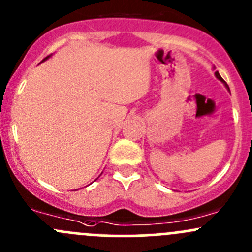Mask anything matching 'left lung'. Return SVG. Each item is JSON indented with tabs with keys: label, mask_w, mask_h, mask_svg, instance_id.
<instances>
[{
	"label": "left lung",
	"mask_w": 252,
	"mask_h": 252,
	"mask_svg": "<svg viewBox=\"0 0 252 252\" xmlns=\"http://www.w3.org/2000/svg\"><path fill=\"white\" fill-rule=\"evenodd\" d=\"M215 74H216V77H217L218 79H220V81H223V83H225V81H224V80H223V78H222V77H220V73H218V72H216V73H215ZM225 86H227V84H225Z\"/></svg>",
	"instance_id": "left-lung-1"
}]
</instances>
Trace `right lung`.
<instances>
[{"label": "right lung", "instance_id": "right-lung-1", "mask_svg": "<svg viewBox=\"0 0 252 252\" xmlns=\"http://www.w3.org/2000/svg\"><path fill=\"white\" fill-rule=\"evenodd\" d=\"M48 57H50V56H47V57H46V58H44V61H45V60H47V58H48Z\"/></svg>", "mask_w": 252, "mask_h": 252}]
</instances>
